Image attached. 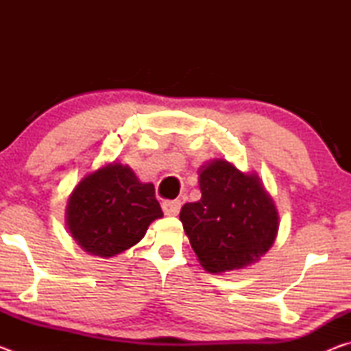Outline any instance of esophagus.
<instances>
[{"label": "esophagus", "mask_w": 351, "mask_h": 351, "mask_svg": "<svg viewBox=\"0 0 351 351\" xmlns=\"http://www.w3.org/2000/svg\"><path fill=\"white\" fill-rule=\"evenodd\" d=\"M181 209V201H164L162 203V210L165 215L169 217H176Z\"/></svg>", "instance_id": "1"}]
</instances>
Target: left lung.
<instances>
[{"label":"left lung","instance_id":"obj_1","mask_svg":"<svg viewBox=\"0 0 351 351\" xmlns=\"http://www.w3.org/2000/svg\"><path fill=\"white\" fill-rule=\"evenodd\" d=\"M201 199L182 206L180 219L207 272L241 269L274 245L278 213L255 173H243L224 159L199 169Z\"/></svg>","mask_w":351,"mask_h":351}]
</instances>
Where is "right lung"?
<instances>
[{
  "mask_svg": "<svg viewBox=\"0 0 351 351\" xmlns=\"http://www.w3.org/2000/svg\"><path fill=\"white\" fill-rule=\"evenodd\" d=\"M162 209L152 182L128 165L106 164L86 175L71 193L66 226L83 251L108 258L139 243Z\"/></svg>",
  "mask_w": 351,
  "mask_h": 351,
  "instance_id": "obj_1",
  "label": "right lung"
}]
</instances>
